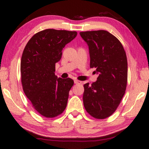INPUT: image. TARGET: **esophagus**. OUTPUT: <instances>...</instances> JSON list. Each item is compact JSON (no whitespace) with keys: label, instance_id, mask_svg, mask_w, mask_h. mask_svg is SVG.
Masks as SVG:
<instances>
[{"label":"esophagus","instance_id":"34e87169","mask_svg":"<svg viewBox=\"0 0 149 149\" xmlns=\"http://www.w3.org/2000/svg\"><path fill=\"white\" fill-rule=\"evenodd\" d=\"M74 83L75 84H80V83H82V82L78 80H74Z\"/></svg>","mask_w":149,"mask_h":149}]
</instances>
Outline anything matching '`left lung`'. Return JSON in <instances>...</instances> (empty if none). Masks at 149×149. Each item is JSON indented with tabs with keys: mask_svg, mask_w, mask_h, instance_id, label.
Listing matches in <instances>:
<instances>
[{
	"mask_svg": "<svg viewBox=\"0 0 149 149\" xmlns=\"http://www.w3.org/2000/svg\"><path fill=\"white\" fill-rule=\"evenodd\" d=\"M88 44L90 68L99 75L92 85H84L83 104L87 112L97 119H104L116 110L125 92L127 61L121 42L107 31L80 32Z\"/></svg>",
	"mask_w": 149,
	"mask_h": 149,
	"instance_id": "obj_1",
	"label": "left lung"
}]
</instances>
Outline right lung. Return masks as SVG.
Listing matches in <instances>:
<instances>
[{
    "instance_id": "obj_1",
    "label": "right lung",
    "mask_w": 149,
    "mask_h": 149,
    "mask_svg": "<svg viewBox=\"0 0 149 149\" xmlns=\"http://www.w3.org/2000/svg\"><path fill=\"white\" fill-rule=\"evenodd\" d=\"M76 36V31H41L29 40L23 51L20 67L23 90L34 109L46 118L60 115L67 105L73 80L57 78L55 64L65 45Z\"/></svg>"
}]
</instances>
